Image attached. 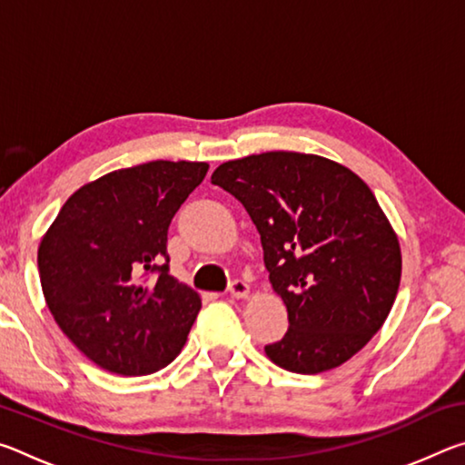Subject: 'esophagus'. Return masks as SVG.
Returning <instances> with one entry per match:
<instances>
[{
	"instance_id": "1",
	"label": "esophagus",
	"mask_w": 465,
	"mask_h": 465,
	"mask_svg": "<svg viewBox=\"0 0 465 465\" xmlns=\"http://www.w3.org/2000/svg\"><path fill=\"white\" fill-rule=\"evenodd\" d=\"M230 295H232V297H235V299H248V295H250V287H248V282H243V281H233L232 285H230Z\"/></svg>"
}]
</instances>
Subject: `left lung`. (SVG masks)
<instances>
[{"instance_id":"left-lung-1","label":"left lung","mask_w":465,"mask_h":465,"mask_svg":"<svg viewBox=\"0 0 465 465\" xmlns=\"http://www.w3.org/2000/svg\"><path fill=\"white\" fill-rule=\"evenodd\" d=\"M211 183L246 207L287 308V334L266 357L316 375L357 355L388 320L402 277L398 235L371 188L342 163L297 152L225 162Z\"/></svg>"}]
</instances>
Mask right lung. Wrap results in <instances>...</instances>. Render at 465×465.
<instances>
[{"instance_id":"right-lung-1","label":"right lung","mask_w":465,"mask_h":465,"mask_svg":"<svg viewBox=\"0 0 465 465\" xmlns=\"http://www.w3.org/2000/svg\"><path fill=\"white\" fill-rule=\"evenodd\" d=\"M207 170L155 160L108 172L69 196L38 243L54 322L110 373L160 371L183 351L203 303L168 272V227Z\"/></svg>"}]
</instances>
